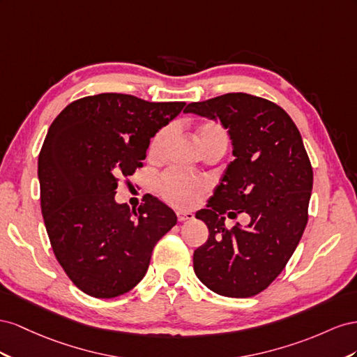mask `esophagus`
<instances>
[{
	"label": "esophagus",
	"instance_id": "esophagus-1",
	"mask_svg": "<svg viewBox=\"0 0 357 357\" xmlns=\"http://www.w3.org/2000/svg\"><path fill=\"white\" fill-rule=\"evenodd\" d=\"M176 215H178V221H181V222L195 218V213H192V212H184V211H178Z\"/></svg>",
	"mask_w": 357,
	"mask_h": 357
}]
</instances>
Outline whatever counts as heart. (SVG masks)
Segmentation results:
<instances>
[{
  "instance_id": "obj_1",
  "label": "heart",
  "mask_w": 357,
  "mask_h": 357,
  "mask_svg": "<svg viewBox=\"0 0 357 357\" xmlns=\"http://www.w3.org/2000/svg\"><path fill=\"white\" fill-rule=\"evenodd\" d=\"M172 135V128L165 127L152 137L149 145V155L158 157L165 148L167 139ZM197 140L200 148L212 142H222L227 145V135L224 128L215 122H206L197 130ZM209 184L206 179L196 178L179 170H167L158 179V190L162 199L179 208H191L208 191Z\"/></svg>"
}]
</instances>
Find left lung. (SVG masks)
I'll use <instances>...</instances> for the list:
<instances>
[{
    "label": "left lung",
    "mask_w": 357,
    "mask_h": 357,
    "mask_svg": "<svg viewBox=\"0 0 357 357\" xmlns=\"http://www.w3.org/2000/svg\"><path fill=\"white\" fill-rule=\"evenodd\" d=\"M185 112L220 121L235 155L196 213L209 238L195 251V272L221 296H254L286 268L307 226L312 167L301 133L286 110L245 93L190 103ZM241 211L249 226L227 229L225 215Z\"/></svg>",
    "instance_id": "8db88e82"
}]
</instances>
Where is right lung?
<instances>
[{
    "label": "right lung",
    "instance_id": "1",
    "mask_svg": "<svg viewBox=\"0 0 357 357\" xmlns=\"http://www.w3.org/2000/svg\"><path fill=\"white\" fill-rule=\"evenodd\" d=\"M184 107L105 93L70 103L49 127L38 155L45 226L67 277L89 296L110 299L136 287L155 243L176 224L157 197L130 211L115 202V190Z\"/></svg>",
    "mask_w": 357,
    "mask_h": 357
}]
</instances>
